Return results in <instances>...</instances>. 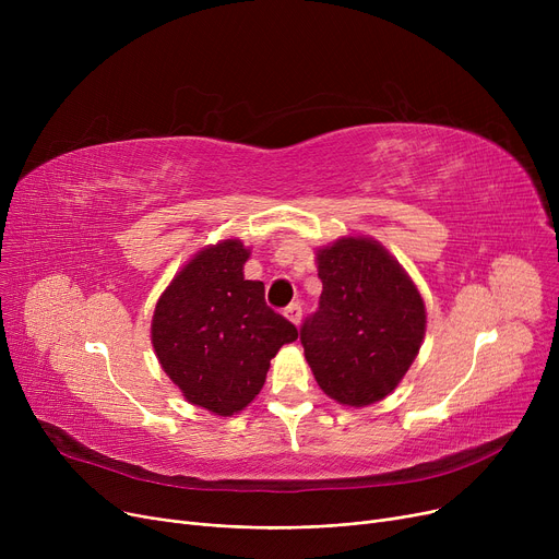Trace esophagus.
<instances>
[{
    "label": "esophagus",
    "instance_id": "esophagus-1",
    "mask_svg": "<svg viewBox=\"0 0 559 559\" xmlns=\"http://www.w3.org/2000/svg\"><path fill=\"white\" fill-rule=\"evenodd\" d=\"M301 314H304L301 304H289V306L285 308V317H287L295 326H299V324H301Z\"/></svg>",
    "mask_w": 559,
    "mask_h": 559
}]
</instances>
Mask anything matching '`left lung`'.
I'll return each mask as SVG.
<instances>
[{"label": "left lung", "mask_w": 559, "mask_h": 559, "mask_svg": "<svg viewBox=\"0 0 559 559\" xmlns=\"http://www.w3.org/2000/svg\"><path fill=\"white\" fill-rule=\"evenodd\" d=\"M319 310L301 326L319 388L342 405L385 399L415 362L426 306L401 264L371 238H342L317 251Z\"/></svg>", "instance_id": "8db88e82"}]
</instances>
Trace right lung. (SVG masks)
Wrapping results in <instances>:
<instances>
[{
	"label": "right lung",
	"mask_w": 559,
	"mask_h": 559,
	"mask_svg": "<svg viewBox=\"0 0 559 559\" xmlns=\"http://www.w3.org/2000/svg\"><path fill=\"white\" fill-rule=\"evenodd\" d=\"M247 258L240 240L205 247L174 276L152 319L163 371L190 403L219 417L245 409L278 348L299 337L264 304V285L245 281Z\"/></svg>",
	"instance_id": "right-lung-1"
}]
</instances>
